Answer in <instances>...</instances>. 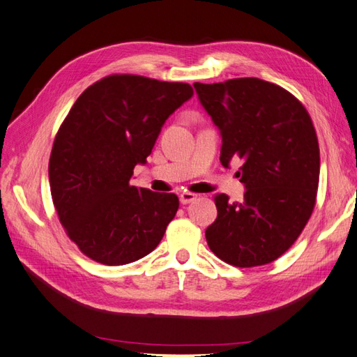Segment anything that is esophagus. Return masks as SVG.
<instances>
[{"label": "esophagus", "mask_w": 357, "mask_h": 357, "mask_svg": "<svg viewBox=\"0 0 357 357\" xmlns=\"http://www.w3.org/2000/svg\"><path fill=\"white\" fill-rule=\"evenodd\" d=\"M196 199H197V195L190 193V192H184V193H181V196H179V202H181L182 205H187V204H190V202L196 201Z\"/></svg>", "instance_id": "esophagus-1"}]
</instances>
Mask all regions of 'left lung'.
Returning a JSON list of instances; mask_svg holds the SVG:
<instances>
[{
    "instance_id": "left-lung-1",
    "label": "left lung",
    "mask_w": 357,
    "mask_h": 357,
    "mask_svg": "<svg viewBox=\"0 0 357 357\" xmlns=\"http://www.w3.org/2000/svg\"><path fill=\"white\" fill-rule=\"evenodd\" d=\"M220 130V162L242 160V202L218 195L206 228L210 250L237 268L277 260L310 219L319 182V146L309 112L289 91L257 77L193 85Z\"/></svg>"
}]
</instances>
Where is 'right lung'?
Returning a JSON list of instances; mask_svg holds the SVG:
<instances>
[{
    "label": "right lung",
    "mask_w": 357,
    "mask_h": 357,
    "mask_svg": "<svg viewBox=\"0 0 357 357\" xmlns=\"http://www.w3.org/2000/svg\"><path fill=\"white\" fill-rule=\"evenodd\" d=\"M193 96L181 82L112 74L73 105L50 155V190L66 234L89 259L120 266L151 254L179 199L130 185L165 120Z\"/></svg>",
    "instance_id": "obj_1"
}]
</instances>
